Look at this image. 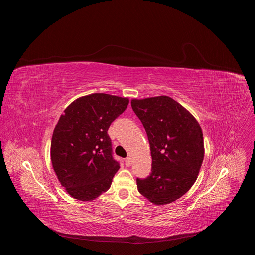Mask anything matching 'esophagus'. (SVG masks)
Listing matches in <instances>:
<instances>
[{
    "label": "esophagus",
    "mask_w": 255,
    "mask_h": 255,
    "mask_svg": "<svg viewBox=\"0 0 255 255\" xmlns=\"http://www.w3.org/2000/svg\"><path fill=\"white\" fill-rule=\"evenodd\" d=\"M131 164H132V160H131V158H130V157H127V158L125 159V165L129 167Z\"/></svg>",
    "instance_id": "obj_1"
}]
</instances>
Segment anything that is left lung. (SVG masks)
Masks as SVG:
<instances>
[{"label": "left lung", "instance_id": "1", "mask_svg": "<svg viewBox=\"0 0 255 255\" xmlns=\"http://www.w3.org/2000/svg\"><path fill=\"white\" fill-rule=\"evenodd\" d=\"M131 106L146 131L151 173L137 178L138 192L152 204H170L195 184L205 154L197 119L168 96L132 99Z\"/></svg>", "mask_w": 255, "mask_h": 255}]
</instances>
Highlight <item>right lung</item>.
<instances>
[{
  "mask_svg": "<svg viewBox=\"0 0 255 255\" xmlns=\"http://www.w3.org/2000/svg\"><path fill=\"white\" fill-rule=\"evenodd\" d=\"M129 104L128 98L104 93L70 103L54 128L50 158L60 185L74 199L90 202L111 187L120 168L107 131Z\"/></svg>",
  "mask_w": 255,
  "mask_h": 255,
  "instance_id": "add662e5",
  "label": "right lung"
}]
</instances>
